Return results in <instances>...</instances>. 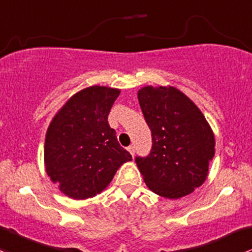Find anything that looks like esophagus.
Instances as JSON below:
<instances>
[{"label": "esophagus", "instance_id": "1", "mask_svg": "<svg viewBox=\"0 0 252 252\" xmlns=\"http://www.w3.org/2000/svg\"><path fill=\"white\" fill-rule=\"evenodd\" d=\"M128 151H129V153H130V155H131V157H134V155H135V147H134V146H129V147H128Z\"/></svg>", "mask_w": 252, "mask_h": 252}]
</instances>
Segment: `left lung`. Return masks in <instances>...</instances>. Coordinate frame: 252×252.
<instances>
[{"label": "left lung", "instance_id": "1", "mask_svg": "<svg viewBox=\"0 0 252 252\" xmlns=\"http://www.w3.org/2000/svg\"><path fill=\"white\" fill-rule=\"evenodd\" d=\"M152 133V150L135 163L156 194L179 199L206 180L215 136L202 111L175 87L147 86L137 92Z\"/></svg>", "mask_w": 252, "mask_h": 252}]
</instances>
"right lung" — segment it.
Masks as SVG:
<instances>
[{"instance_id":"right-lung-1","label":"right lung","mask_w":252,"mask_h":252,"mask_svg":"<svg viewBox=\"0 0 252 252\" xmlns=\"http://www.w3.org/2000/svg\"><path fill=\"white\" fill-rule=\"evenodd\" d=\"M119 93L102 86L82 89L58 111L47 129L46 171L72 199H88L101 193L119 166L131 160L107 121Z\"/></svg>"}]
</instances>
